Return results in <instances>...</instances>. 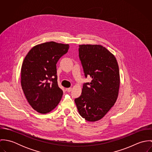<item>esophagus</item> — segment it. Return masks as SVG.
Wrapping results in <instances>:
<instances>
[{"mask_svg":"<svg viewBox=\"0 0 152 152\" xmlns=\"http://www.w3.org/2000/svg\"><path fill=\"white\" fill-rule=\"evenodd\" d=\"M66 90L67 91V92H69L72 90V88H66Z\"/></svg>","mask_w":152,"mask_h":152,"instance_id":"esophagus-1","label":"esophagus"}]
</instances>
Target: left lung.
Segmentation results:
<instances>
[{
    "instance_id": "1",
    "label": "left lung",
    "mask_w": 152,
    "mask_h": 152,
    "mask_svg": "<svg viewBox=\"0 0 152 152\" xmlns=\"http://www.w3.org/2000/svg\"><path fill=\"white\" fill-rule=\"evenodd\" d=\"M79 57L85 76L92 78L83 85L74 101L80 115L87 121L101 119L116 102L120 87L119 66L114 55L101 45H79Z\"/></svg>"
}]
</instances>
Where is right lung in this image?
<instances>
[{"label": "right lung", "mask_w": 152, "mask_h": 152, "mask_svg": "<svg viewBox=\"0 0 152 152\" xmlns=\"http://www.w3.org/2000/svg\"><path fill=\"white\" fill-rule=\"evenodd\" d=\"M69 44L54 42L34 46L25 57L21 68V86L32 108L47 113L59 104L63 91L57 83L56 64L66 54Z\"/></svg>", "instance_id": "right-lung-1"}]
</instances>
